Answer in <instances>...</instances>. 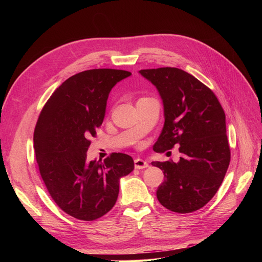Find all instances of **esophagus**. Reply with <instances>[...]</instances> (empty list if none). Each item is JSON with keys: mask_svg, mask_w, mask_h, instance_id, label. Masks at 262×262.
<instances>
[{"mask_svg": "<svg viewBox=\"0 0 262 262\" xmlns=\"http://www.w3.org/2000/svg\"><path fill=\"white\" fill-rule=\"evenodd\" d=\"M134 167L137 169H143L148 167V164L147 162L141 160V158H137V160H134Z\"/></svg>", "mask_w": 262, "mask_h": 262, "instance_id": "34e87169", "label": "esophagus"}]
</instances>
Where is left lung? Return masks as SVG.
<instances>
[{"label": "left lung", "instance_id": "1", "mask_svg": "<svg viewBox=\"0 0 262 262\" xmlns=\"http://www.w3.org/2000/svg\"><path fill=\"white\" fill-rule=\"evenodd\" d=\"M164 105L165 122L153 149L164 153L177 145L180 161L153 162L164 172L156 195L172 212L203 208L222 185L231 161L225 114L214 93L177 68L141 70Z\"/></svg>", "mask_w": 262, "mask_h": 262}]
</instances>
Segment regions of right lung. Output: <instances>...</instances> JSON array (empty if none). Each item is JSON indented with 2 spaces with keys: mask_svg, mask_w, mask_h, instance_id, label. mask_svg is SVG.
<instances>
[{
  "mask_svg": "<svg viewBox=\"0 0 262 262\" xmlns=\"http://www.w3.org/2000/svg\"><path fill=\"white\" fill-rule=\"evenodd\" d=\"M131 73L94 69L63 82L46 102L34 132L36 160L53 201L69 215L94 221L116 204L119 182L134 169L133 158L113 153L87 161L91 137L104 121L113 87Z\"/></svg>",
  "mask_w": 262,
  "mask_h": 262,
  "instance_id": "obj_1",
  "label": "right lung"
}]
</instances>
